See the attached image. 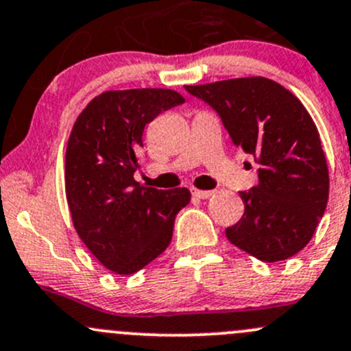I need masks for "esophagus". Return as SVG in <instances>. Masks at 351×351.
Segmentation results:
<instances>
[{"mask_svg": "<svg viewBox=\"0 0 351 351\" xmlns=\"http://www.w3.org/2000/svg\"><path fill=\"white\" fill-rule=\"evenodd\" d=\"M191 195H193V197H197V198H208V197H212L213 191H210V190H198V188H191Z\"/></svg>", "mask_w": 351, "mask_h": 351, "instance_id": "34e87169", "label": "esophagus"}]
</instances>
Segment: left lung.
<instances>
[{
	"label": "left lung",
	"instance_id": "8db88e82",
	"mask_svg": "<svg viewBox=\"0 0 351 351\" xmlns=\"http://www.w3.org/2000/svg\"><path fill=\"white\" fill-rule=\"evenodd\" d=\"M185 88L219 114L234 146L259 165V183L241 191L245 210L225 230L227 239L264 263L293 257L311 241L330 190L326 156L309 112L265 77Z\"/></svg>",
	"mask_w": 351,
	"mask_h": 351
}]
</instances>
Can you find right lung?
Here are the masks:
<instances>
[{
  "label": "right lung",
  "instance_id": "1",
  "mask_svg": "<svg viewBox=\"0 0 351 351\" xmlns=\"http://www.w3.org/2000/svg\"><path fill=\"white\" fill-rule=\"evenodd\" d=\"M185 102L169 88L108 90L92 99L70 132L65 193L77 234L116 274H134L165 252L186 188L156 190L134 180L143 131Z\"/></svg>",
  "mask_w": 351,
  "mask_h": 351
}]
</instances>
